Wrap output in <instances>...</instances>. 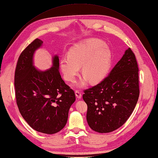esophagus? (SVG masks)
I'll return each mask as SVG.
<instances>
[{"mask_svg":"<svg viewBox=\"0 0 158 158\" xmlns=\"http://www.w3.org/2000/svg\"><path fill=\"white\" fill-rule=\"evenodd\" d=\"M75 94H76V97L78 98V99H81V97H82V94L81 93V92H79L78 90H76L75 91Z\"/></svg>","mask_w":158,"mask_h":158,"instance_id":"1","label":"esophagus"}]
</instances>
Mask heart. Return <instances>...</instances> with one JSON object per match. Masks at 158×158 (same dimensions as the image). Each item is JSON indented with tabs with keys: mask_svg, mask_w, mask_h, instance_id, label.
<instances>
[{
	"mask_svg": "<svg viewBox=\"0 0 158 158\" xmlns=\"http://www.w3.org/2000/svg\"><path fill=\"white\" fill-rule=\"evenodd\" d=\"M60 69L65 81H74L82 67L84 78L78 84L84 87L88 80L92 84L101 82L106 75L111 64V53L105 44L98 39L85 40L72 47L68 56L60 60Z\"/></svg>",
	"mask_w": 158,
	"mask_h": 158,
	"instance_id": "obj_1",
	"label": "heart"
}]
</instances>
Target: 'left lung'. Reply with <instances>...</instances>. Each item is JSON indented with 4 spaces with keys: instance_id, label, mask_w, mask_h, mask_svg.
<instances>
[{
    "instance_id": "obj_1",
    "label": "left lung",
    "mask_w": 158,
    "mask_h": 158,
    "mask_svg": "<svg viewBox=\"0 0 158 158\" xmlns=\"http://www.w3.org/2000/svg\"><path fill=\"white\" fill-rule=\"evenodd\" d=\"M139 68L135 54L128 48L108 76L84 90L86 119L99 133L117 130L130 117L139 96Z\"/></svg>"
}]
</instances>
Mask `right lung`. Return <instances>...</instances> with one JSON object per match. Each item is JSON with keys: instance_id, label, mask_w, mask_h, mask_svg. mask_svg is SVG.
Listing matches in <instances>:
<instances>
[{"instance_id": "obj_1", "label": "right lung", "mask_w": 158, "mask_h": 158, "mask_svg": "<svg viewBox=\"0 0 158 158\" xmlns=\"http://www.w3.org/2000/svg\"><path fill=\"white\" fill-rule=\"evenodd\" d=\"M42 44L35 39L19 55L14 86L19 112L28 125L39 132L53 134L66 125L76 96L61 77L58 56L53 57L52 67L47 70L33 65V55Z\"/></svg>"}]
</instances>
